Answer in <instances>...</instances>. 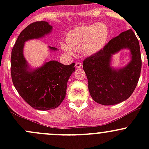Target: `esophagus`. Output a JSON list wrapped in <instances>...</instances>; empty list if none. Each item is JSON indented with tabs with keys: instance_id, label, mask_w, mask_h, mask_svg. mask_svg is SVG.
Instances as JSON below:
<instances>
[{
	"instance_id": "obj_1",
	"label": "esophagus",
	"mask_w": 149,
	"mask_h": 149,
	"mask_svg": "<svg viewBox=\"0 0 149 149\" xmlns=\"http://www.w3.org/2000/svg\"><path fill=\"white\" fill-rule=\"evenodd\" d=\"M75 66H76V68H81L82 64L81 63L77 62V63H76V65H75Z\"/></svg>"
}]
</instances>
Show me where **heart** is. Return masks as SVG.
<instances>
[{
    "mask_svg": "<svg viewBox=\"0 0 149 149\" xmlns=\"http://www.w3.org/2000/svg\"><path fill=\"white\" fill-rule=\"evenodd\" d=\"M109 37V29L102 23L79 26L72 29L66 36L67 45L62 44L63 51L69 55L73 50L84 51L87 55H94L103 49Z\"/></svg>",
    "mask_w": 149,
    "mask_h": 149,
    "instance_id": "obj_1",
    "label": "heart"
}]
</instances>
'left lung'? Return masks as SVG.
<instances>
[{
	"label": "left lung",
	"instance_id": "left-lung-1",
	"mask_svg": "<svg viewBox=\"0 0 149 149\" xmlns=\"http://www.w3.org/2000/svg\"><path fill=\"white\" fill-rule=\"evenodd\" d=\"M124 49L130 50V62L120 69L113 68L111 65L112 57ZM83 68L90 95L96 102L114 105L125 101L134 91L141 70L139 42L133 30L120 33L100 52L86 58Z\"/></svg>",
	"mask_w": 149,
	"mask_h": 149
}]
</instances>
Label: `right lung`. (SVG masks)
Wrapping results in <instances>:
<instances>
[{
	"instance_id": "right-lung-1",
	"label": "right lung",
	"mask_w": 149,
	"mask_h": 149,
	"mask_svg": "<svg viewBox=\"0 0 149 149\" xmlns=\"http://www.w3.org/2000/svg\"><path fill=\"white\" fill-rule=\"evenodd\" d=\"M52 26L47 22H36L26 26L18 37L10 58L12 81L19 95L31 107L49 110L58 107L65 97L67 83L75 71V63L65 65L56 61L31 68L24 56L25 42L49 34ZM51 51L58 49L49 47Z\"/></svg>"
}]
</instances>
